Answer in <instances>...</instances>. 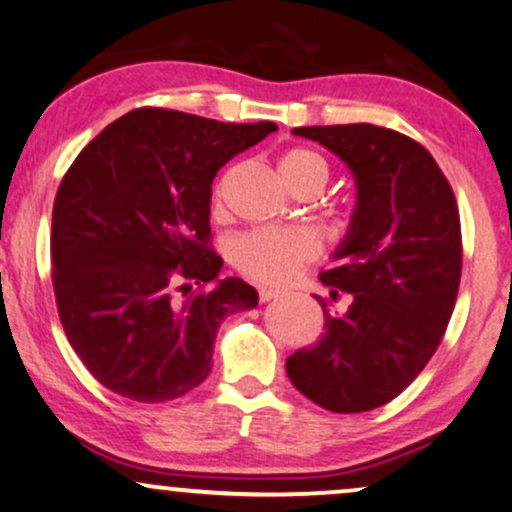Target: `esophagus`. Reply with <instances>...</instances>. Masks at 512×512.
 Returning a JSON list of instances; mask_svg holds the SVG:
<instances>
[{
  "label": "esophagus",
  "instance_id": "esophagus-1",
  "mask_svg": "<svg viewBox=\"0 0 512 512\" xmlns=\"http://www.w3.org/2000/svg\"><path fill=\"white\" fill-rule=\"evenodd\" d=\"M276 297H281V293H278V290H274V288H260V300L262 302H271V300H276Z\"/></svg>",
  "mask_w": 512,
  "mask_h": 512
}]
</instances>
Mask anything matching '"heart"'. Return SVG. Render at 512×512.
<instances>
[{
  "mask_svg": "<svg viewBox=\"0 0 512 512\" xmlns=\"http://www.w3.org/2000/svg\"><path fill=\"white\" fill-rule=\"evenodd\" d=\"M278 174L290 191L314 186L321 191L328 181V165L309 148H290L278 158ZM222 203V186L215 193ZM321 255V241L314 231L302 229H257L238 238L231 248V260L252 281L267 286H286L300 271Z\"/></svg>",
  "mask_w": 512,
  "mask_h": 512,
  "instance_id": "1",
  "label": "heart"
}]
</instances>
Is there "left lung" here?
Returning <instances> with one entry per match:
<instances>
[{
	"mask_svg": "<svg viewBox=\"0 0 512 512\" xmlns=\"http://www.w3.org/2000/svg\"><path fill=\"white\" fill-rule=\"evenodd\" d=\"M338 155L357 184L349 229L319 276L331 300L314 347L286 359L290 383L321 409L361 413L404 392L423 371L454 312L461 283V219L435 158L394 129L359 125L297 127Z\"/></svg>",
	"mask_w": 512,
	"mask_h": 512,
	"instance_id": "1",
	"label": "left lung"
}]
</instances>
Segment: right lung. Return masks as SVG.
Here are the masks:
<instances>
[{
  "label": "right lung",
  "mask_w": 512,
  "mask_h": 512,
  "mask_svg": "<svg viewBox=\"0 0 512 512\" xmlns=\"http://www.w3.org/2000/svg\"><path fill=\"white\" fill-rule=\"evenodd\" d=\"M276 132L139 108L89 141L51 215L63 331L89 373L120 397L158 404L198 387L231 312L257 307L241 278H217L212 179Z\"/></svg>",
  "instance_id": "add662e5"
}]
</instances>
